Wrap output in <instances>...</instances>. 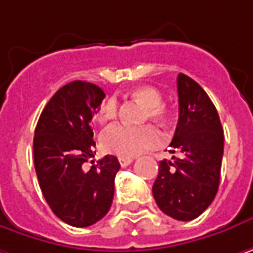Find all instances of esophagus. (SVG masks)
<instances>
[{"label": "esophagus", "instance_id": "obj_1", "mask_svg": "<svg viewBox=\"0 0 253 253\" xmlns=\"http://www.w3.org/2000/svg\"><path fill=\"white\" fill-rule=\"evenodd\" d=\"M119 162H120V165H122V168H126L128 166L131 162H133V157H119Z\"/></svg>", "mask_w": 253, "mask_h": 253}]
</instances>
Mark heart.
<instances>
[{"mask_svg": "<svg viewBox=\"0 0 253 253\" xmlns=\"http://www.w3.org/2000/svg\"><path fill=\"white\" fill-rule=\"evenodd\" d=\"M130 96L137 100L146 110L143 114L144 120L152 119L157 123H166L169 119V110L163 104V96L156 87L139 85L130 91ZM119 103L116 97H107L97 112V120L100 123H107L117 116ZM160 143V133L152 125L144 126H127V125H113L103 130L100 136L101 147L113 155L122 157H133L141 152L156 147Z\"/></svg>", "mask_w": 253, "mask_h": 253, "instance_id": "b5f03b06", "label": "heart"}]
</instances>
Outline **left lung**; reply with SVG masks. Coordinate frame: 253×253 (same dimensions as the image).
Listing matches in <instances>:
<instances>
[{
    "mask_svg": "<svg viewBox=\"0 0 253 253\" xmlns=\"http://www.w3.org/2000/svg\"><path fill=\"white\" fill-rule=\"evenodd\" d=\"M179 120L170 143L173 162L159 165L153 196L160 211L177 220L202 215L215 199L223 156V128L212 100L185 74L177 76Z\"/></svg>",
    "mask_w": 253,
    "mask_h": 253,
    "instance_id": "1",
    "label": "left lung"
}]
</instances>
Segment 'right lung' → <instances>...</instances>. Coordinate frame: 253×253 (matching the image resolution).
<instances>
[{
	"label": "right lung",
	"mask_w": 253,
	"mask_h": 253,
	"mask_svg": "<svg viewBox=\"0 0 253 253\" xmlns=\"http://www.w3.org/2000/svg\"><path fill=\"white\" fill-rule=\"evenodd\" d=\"M104 97L93 83H68L47 103L34 131V165L41 192L55 216L76 228L90 226L106 216L120 169L117 157L110 155L90 170L84 168L96 153L90 122Z\"/></svg>",
	"instance_id": "right-lung-1"
}]
</instances>
